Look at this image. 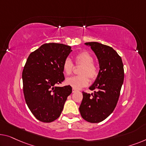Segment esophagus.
I'll use <instances>...</instances> for the list:
<instances>
[{
	"instance_id": "34e87169",
	"label": "esophagus",
	"mask_w": 146,
	"mask_h": 146,
	"mask_svg": "<svg viewBox=\"0 0 146 146\" xmlns=\"http://www.w3.org/2000/svg\"><path fill=\"white\" fill-rule=\"evenodd\" d=\"M72 92H73V93H75V92H77V90H75V88H73V89H72Z\"/></svg>"
}]
</instances>
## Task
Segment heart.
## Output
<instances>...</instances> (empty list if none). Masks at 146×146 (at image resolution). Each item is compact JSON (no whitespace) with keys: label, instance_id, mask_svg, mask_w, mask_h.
I'll list each match as a JSON object with an SVG mask.
<instances>
[{"label":"heart","instance_id":"obj_1","mask_svg":"<svg viewBox=\"0 0 146 146\" xmlns=\"http://www.w3.org/2000/svg\"><path fill=\"white\" fill-rule=\"evenodd\" d=\"M75 64L81 65L79 70L80 75L67 78L66 83L73 88L79 89L87 86L89 83V79L94 80L98 75V69L94 64V58L88 52H80L75 56ZM73 64L69 58H66L62 64V69L67 75H71L73 71Z\"/></svg>","mask_w":146,"mask_h":146}]
</instances>
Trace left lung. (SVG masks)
<instances>
[{
    "label": "left lung",
    "mask_w": 146,
    "mask_h": 146,
    "mask_svg": "<svg viewBox=\"0 0 146 146\" xmlns=\"http://www.w3.org/2000/svg\"><path fill=\"white\" fill-rule=\"evenodd\" d=\"M96 55L100 65L98 75L89 89L94 94L82 92L79 111L84 120L92 123L105 120L113 111L124 80L121 56L113 48L97 42H86Z\"/></svg>",
    "instance_id": "obj_1"
}]
</instances>
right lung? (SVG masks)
<instances>
[{"instance_id": "obj_1", "label": "right lung", "mask_w": 146, "mask_h": 146, "mask_svg": "<svg viewBox=\"0 0 146 146\" xmlns=\"http://www.w3.org/2000/svg\"><path fill=\"white\" fill-rule=\"evenodd\" d=\"M71 47L46 43L31 52L22 73L23 89L28 108L36 119L50 123L60 116L71 86H57L65 80L62 64Z\"/></svg>"}]
</instances>
